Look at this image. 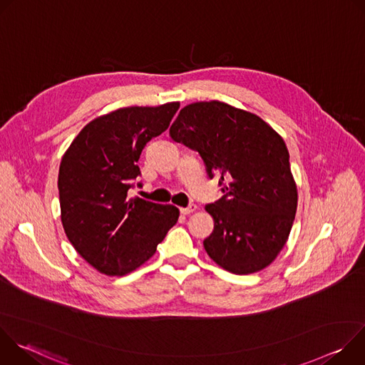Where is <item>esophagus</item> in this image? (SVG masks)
Instances as JSON below:
<instances>
[{
    "mask_svg": "<svg viewBox=\"0 0 365 365\" xmlns=\"http://www.w3.org/2000/svg\"><path fill=\"white\" fill-rule=\"evenodd\" d=\"M197 210V206L195 205V203H190L187 207H180V212L183 214V215H190L192 212H195Z\"/></svg>",
    "mask_w": 365,
    "mask_h": 365,
    "instance_id": "esophagus-1",
    "label": "esophagus"
}]
</instances>
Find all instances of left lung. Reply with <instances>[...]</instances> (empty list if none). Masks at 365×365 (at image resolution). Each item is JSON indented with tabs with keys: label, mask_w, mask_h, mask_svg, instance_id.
<instances>
[{
	"label": "left lung",
	"mask_w": 365,
	"mask_h": 365,
	"mask_svg": "<svg viewBox=\"0 0 365 365\" xmlns=\"http://www.w3.org/2000/svg\"><path fill=\"white\" fill-rule=\"evenodd\" d=\"M172 140L196 150L225 193L205 210L214 231L203 247L234 274L266 269L284 247L297 187L282 135L258 115L221 101L193 102L172 124Z\"/></svg>",
	"instance_id": "8db88e82"
}]
</instances>
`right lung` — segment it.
Returning <instances> with one entry per match:
<instances>
[{
	"label": "right lung",
	"instance_id": "1",
	"mask_svg": "<svg viewBox=\"0 0 365 365\" xmlns=\"http://www.w3.org/2000/svg\"><path fill=\"white\" fill-rule=\"evenodd\" d=\"M179 102L125 107L86 124L59 168L61 220L78 254L99 273L124 276L155 252L179 210L128 197L144 145L168 130Z\"/></svg>",
	"mask_w": 365,
	"mask_h": 365
}]
</instances>
